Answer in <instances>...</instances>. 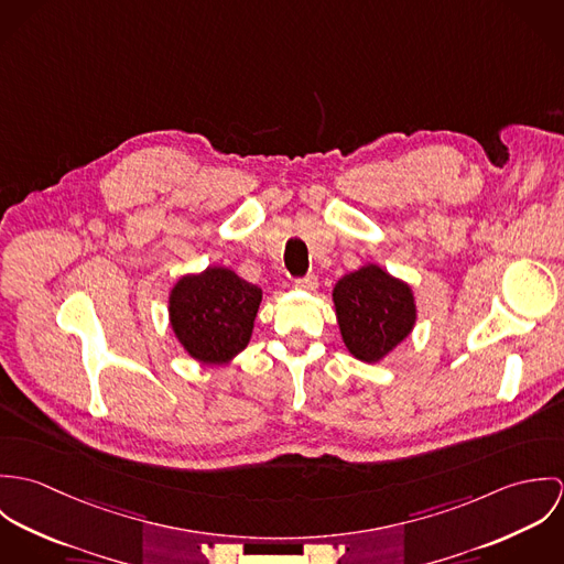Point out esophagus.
<instances>
[{"mask_svg": "<svg viewBox=\"0 0 564 564\" xmlns=\"http://www.w3.org/2000/svg\"><path fill=\"white\" fill-rule=\"evenodd\" d=\"M295 286L297 289H302V291H317V286H319V280H317V275H306V278H300V280H295Z\"/></svg>", "mask_w": 564, "mask_h": 564, "instance_id": "34e87169", "label": "esophagus"}]
</instances>
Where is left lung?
Wrapping results in <instances>:
<instances>
[{"label":"left lung","mask_w":564,"mask_h":564,"mask_svg":"<svg viewBox=\"0 0 564 564\" xmlns=\"http://www.w3.org/2000/svg\"><path fill=\"white\" fill-rule=\"evenodd\" d=\"M332 302L347 351L369 365L384 360L416 323L412 286L376 262L343 275Z\"/></svg>","instance_id":"obj_1"}]
</instances>
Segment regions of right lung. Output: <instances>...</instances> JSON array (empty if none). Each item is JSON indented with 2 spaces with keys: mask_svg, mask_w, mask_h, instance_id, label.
I'll list each match as a JSON object with an SVG mask.
<instances>
[{
  "mask_svg": "<svg viewBox=\"0 0 564 564\" xmlns=\"http://www.w3.org/2000/svg\"><path fill=\"white\" fill-rule=\"evenodd\" d=\"M262 291L228 267L182 275L169 293V323L202 365H226L247 347Z\"/></svg>",
  "mask_w": 564,
  "mask_h": 564,
  "instance_id": "obj_1",
  "label": "right lung"
}]
</instances>
